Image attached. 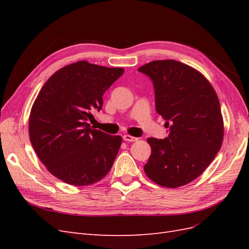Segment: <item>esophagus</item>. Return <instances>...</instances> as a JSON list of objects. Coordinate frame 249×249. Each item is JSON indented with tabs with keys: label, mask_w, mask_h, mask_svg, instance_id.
<instances>
[{
	"label": "esophagus",
	"mask_w": 249,
	"mask_h": 249,
	"mask_svg": "<svg viewBox=\"0 0 249 249\" xmlns=\"http://www.w3.org/2000/svg\"><path fill=\"white\" fill-rule=\"evenodd\" d=\"M124 141H127V142H135L137 141L138 138L137 137H134V136H131V135H124Z\"/></svg>",
	"instance_id": "1"
}]
</instances>
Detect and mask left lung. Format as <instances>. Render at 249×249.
<instances>
[{
  "label": "left lung",
  "instance_id": "8db88e82",
  "mask_svg": "<svg viewBox=\"0 0 249 249\" xmlns=\"http://www.w3.org/2000/svg\"><path fill=\"white\" fill-rule=\"evenodd\" d=\"M138 71L153 81L156 111L169 127L166 138H147L152 154L144 171L160 186H184L205 171L221 147L219 100L203 74L176 60H156Z\"/></svg>",
  "mask_w": 249,
  "mask_h": 249
}]
</instances>
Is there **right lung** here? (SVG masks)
Segmentation results:
<instances>
[{
    "label": "right lung",
    "instance_id": "obj_1",
    "mask_svg": "<svg viewBox=\"0 0 249 249\" xmlns=\"http://www.w3.org/2000/svg\"><path fill=\"white\" fill-rule=\"evenodd\" d=\"M124 70L78 61L57 71L37 95L29 117V136L36 155L59 179L87 186L107 176L122 144L90 126L103 95Z\"/></svg>",
    "mask_w": 249,
    "mask_h": 249
}]
</instances>
